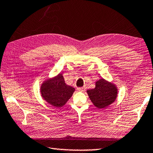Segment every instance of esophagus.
Here are the masks:
<instances>
[{
  "label": "esophagus",
  "instance_id": "esophagus-1",
  "mask_svg": "<svg viewBox=\"0 0 153 153\" xmlns=\"http://www.w3.org/2000/svg\"><path fill=\"white\" fill-rule=\"evenodd\" d=\"M85 90H86V88L85 87V86H84V87H82V88H77V90L79 91H84Z\"/></svg>",
  "mask_w": 153,
  "mask_h": 153
}]
</instances>
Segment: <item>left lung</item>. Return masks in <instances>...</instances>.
I'll list each match as a JSON object with an SVG mask.
<instances>
[{"label": "left lung", "mask_w": 153, "mask_h": 153, "mask_svg": "<svg viewBox=\"0 0 153 153\" xmlns=\"http://www.w3.org/2000/svg\"><path fill=\"white\" fill-rule=\"evenodd\" d=\"M92 103L98 108L108 106L114 102L117 96V89L112 84L104 79L96 83V88L87 91Z\"/></svg>", "instance_id": "obj_1"}]
</instances>
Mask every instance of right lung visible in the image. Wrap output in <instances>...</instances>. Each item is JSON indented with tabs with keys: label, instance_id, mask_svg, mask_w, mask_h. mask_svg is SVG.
Masks as SVG:
<instances>
[{
	"label": "right lung",
	"instance_id": "obj_1",
	"mask_svg": "<svg viewBox=\"0 0 153 153\" xmlns=\"http://www.w3.org/2000/svg\"><path fill=\"white\" fill-rule=\"evenodd\" d=\"M75 89L65 84L62 74L45 82L41 86V95L45 100L55 107L65 105L71 98Z\"/></svg>",
	"mask_w": 153,
	"mask_h": 153
}]
</instances>
